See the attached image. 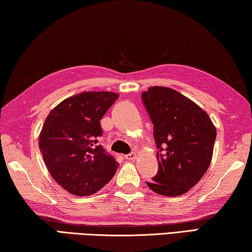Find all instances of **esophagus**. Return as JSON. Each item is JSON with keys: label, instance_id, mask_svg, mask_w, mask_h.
I'll return each mask as SVG.
<instances>
[{"label": "esophagus", "instance_id": "34e87169", "mask_svg": "<svg viewBox=\"0 0 252 252\" xmlns=\"http://www.w3.org/2000/svg\"><path fill=\"white\" fill-rule=\"evenodd\" d=\"M125 158H126V160H129V161H134L136 159V153L132 152V153H130V155L125 156Z\"/></svg>", "mask_w": 252, "mask_h": 252}]
</instances>
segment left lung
<instances>
[{
	"label": "left lung",
	"instance_id": "left-lung-1",
	"mask_svg": "<svg viewBox=\"0 0 252 252\" xmlns=\"http://www.w3.org/2000/svg\"><path fill=\"white\" fill-rule=\"evenodd\" d=\"M142 100L153 123L159 171L148 187L167 197L185 194L211 163L217 131L206 111L173 89L150 87Z\"/></svg>",
	"mask_w": 252,
	"mask_h": 252
}]
</instances>
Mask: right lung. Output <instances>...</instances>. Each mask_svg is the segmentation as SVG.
I'll return each mask as SVG.
<instances>
[{
	"mask_svg": "<svg viewBox=\"0 0 252 252\" xmlns=\"http://www.w3.org/2000/svg\"><path fill=\"white\" fill-rule=\"evenodd\" d=\"M119 97L109 91H87L59 103L42 126L39 148L58 185L79 197L95 193L116 173L119 163L97 146L100 126Z\"/></svg>",
	"mask_w": 252,
	"mask_h": 252,
	"instance_id": "1",
	"label": "right lung"
}]
</instances>
